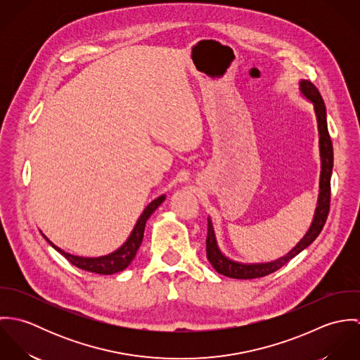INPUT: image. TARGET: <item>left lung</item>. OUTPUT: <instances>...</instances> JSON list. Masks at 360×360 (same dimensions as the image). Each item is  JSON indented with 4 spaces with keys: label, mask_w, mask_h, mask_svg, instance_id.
<instances>
[{
    "label": "left lung",
    "mask_w": 360,
    "mask_h": 360,
    "mask_svg": "<svg viewBox=\"0 0 360 360\" xmlns=\"http://www.w3.org/2000/svg\"><path fill=\"white\" fill-rule=\"evenodd\" d=\"M300 90L302 96L313 103L316 120H317V130H319V151H320L321 170H320V181H319V198H317V206L314 210L311 224L309 227L308 233L302 237V240L285 257H278L273 262H266V263H240L224 257V254L220 251L212 220L207 217L206 257L210 262V264L214 267V270L223 276H227L231 278H243V280L267 276L278 270L280 267H283L287 262H290L292 257H297L300 252L308 248L324 227V223L327 220L328 210H330V197H331L330 181H331V173H333V160H334L333 143L327 129L326 105L319 90L309 80L300 82Z\"/></svg>",
    "instance_id": "1"
}]
</instances>
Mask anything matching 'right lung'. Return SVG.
<instances>
[{"mask_svg": "<svg viewBox=\"0 0 360 360\" xmlns=\"http://www.w3.org/2000/svg\"><path fill=\"white\" fill-rule=\"evenodd\" d=\"M166 195H160L156 200H154L150 205L144 209V212L141 213V216L139 217L131 234L129 236V238L126 240V243L116 250L115 252L109 254V255H103L98 257H76V255H70L65 251H62L60 248H58L55 244H52L51 241L43 234V237L49 241V244L51 245L53 250H56L60 255L66 257L73 266L82 269V270H87L91 273H98V274H113L117 271L124 270L131 260L136 257L137 250L140 248L143 238H144V229H146V223L150 219V216L156 210V207L160 205L165 201Z\"/></svg>", "mask_w": 360, "mask_h": 360, "instance_id": "1", "label": "right lung"}]
</instances>
